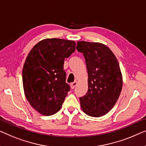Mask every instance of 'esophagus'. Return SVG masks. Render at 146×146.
<instances>
[{
    "label": "esophagus",
    "instance_id": "1",
    "mask_svg": "<svg viewBox=\"0 0 146 146\" xmlns=\"http://www.w3.org/2000/svg\"><path fill=\"white\" fill-rule=\"evenodd\" d=\"M77 81H74L73 82H72V83L71 84V88L73 89L76 86H77Z\"/></svg>",
    "mask_w": 146,
    "mask_h": 146
}]
</instances>
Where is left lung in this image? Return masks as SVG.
I'll return each instance as SVG.
<instances>
[{"instance_id": "1", "label": "left lung", "mask_w": 146, "mask_h": 146, "mask_svg": "<svg viewBox=\"0 0 146 146\" xmlns=\"http://www.w3.org/2000/svg\"><path fill=\"white\" fill-rule=\"evenodd\" d=\"M76 49L83 54L88 75V90L80 98V106L89 116L102 117L113 108L121 94L123 77L119 62L102 43L79 41Z\"/></svg>"}]
</instances>
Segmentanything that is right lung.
I'll return each instance as SVG.
<instances>
[{
    "instance_id": "right-lung-1",
    "label": "right lung",
    "mask_w": 146,
    "mask_h": 146,
    "mask_svg": "<svg viewBox=\"0 0 146 146\" xmlns=\"http://www.w3.org/2000/svg\"><path fill=\"white\" fill-rule=\"evenodd\" d=\"M73 40L46 38L29 52L22 71L26 98L35 110L49 116L59 111L70 86L66 81L65 58L75 50Z\"/></svg>"
}]
</instances>
